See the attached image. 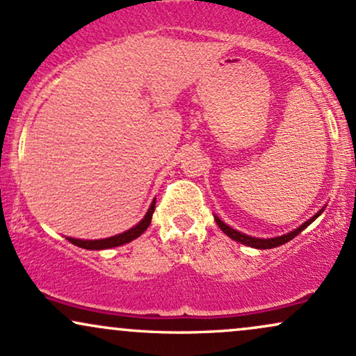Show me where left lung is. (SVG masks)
<instances>
[{
	"label": "left lung",
	"mask_w": 356,
	"mask_h": 356,
	"mask_svg": "<svg viewBox=\"0 0 356 356\" xmlns=\"http://www.w3.org/2000/svg\"><path fill=\"white\" fill-rule=\"evenodd\" d=\"M323 211H325V207H321V209L318 211L316 214L313 216V218H309L308 220H306V222L301 224L300 227H296L295 231L288 232V234H283V236H276V238H268V239H263V238H252V236L244 234V232H239V231L232 229L231 226H227L226 222H222V220H220V219L218 218V216H214V220H216V224H218V226L220 227V231L224 232V234H227V236H229L231 239H234V241H238V243L244 244V246H251V248H256V249H271V248H277V246H281V244L288 243V241H291L293 238H296V236L300 234V232L303 231L305 227H308L309 224H312L313 220L318 218V216H321V212H323Z\"/></svg>",
	"instance_id": "1"
}]
</instances>
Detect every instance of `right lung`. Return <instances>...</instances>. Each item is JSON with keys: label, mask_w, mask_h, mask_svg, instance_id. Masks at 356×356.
Returning a JSON list of instances; mask_svg holds the SVG:
<instances>
[{"label": "right lung", "mask_w": 356, "mask_h": 356, "mask_svg": "<svg viewBox=\"0 0 356 356\" xmlns=\"http://www.w3.org/2000/svg\"><path fill=\"white\" fill-rule=\"evenodd\" d=\"M154 209H155V201H152V204H150L149 211L145 212L144 219H142L138 224H136L134 227H130V229L122 232V234L110 236V238H105V239H75V238H67V239L70 241L72 244H75V246L90 249V251H100V249H110V248L122 246V244L130 243V241L137 239L142 232H145L147 227L150 226V220H152Z\"/></svg>", "instance_id": "right-lung-1"}]
</instances>
